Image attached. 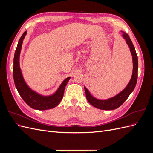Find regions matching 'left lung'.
<instances>
[{
	"label": "left lung",
	"mask_w": 153,
	"mask_h": 153,
	"mask_svg": "<svg viewBox=\"0 0 153 153\" xmlns=\"http://www.w3.org/2000/svg\"><path fill=\"white\" fill-rule=\"evenodd\" d=\"M123 32V38L126 40V42L129 48L133 60V73L130 80L127 86L124 89L120 92L119 94L115 95L112 98H110L106 100H99L96 98L95 97L92 96L90 92L85 87H84V89L85 92V95L87 101L89 103L94 107L99 108L101 110H111L116 109L120 106L122 105L125 101L127 100L128 96L135 89L138 77V57L135 51V48L132 43V41L129 38L128 34Z\"/></svg>",
	"instance_id": "8db88e82"
}]
</instances>
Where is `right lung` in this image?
<instances>
[{
	"label": "right lung",
	"instance_id": "obj_1",
	"mask_svg": "<svg viewBox=\"0 0 153 153\" xmlns=\"http://www.w3.org/2000/svg\"><path fill=\"white\" fill-rule=\"evenodd\" d=\"M27 34V31L24 32L18 41L16 49L15 50L13 61V78L18 93L30 107L35 110H46L53 108L57 106L62 100L64 89L71 76L66 78L60 85L55 93L49 96H44L39 94L30 89L27 84L20 66V55L22 47L23 41Z\"/></svg>",
	"mask_w": 153,
	"mask_h": 153
}]
</instances>
